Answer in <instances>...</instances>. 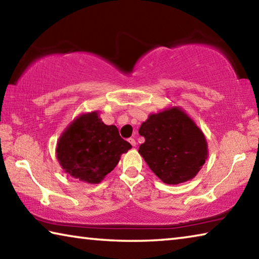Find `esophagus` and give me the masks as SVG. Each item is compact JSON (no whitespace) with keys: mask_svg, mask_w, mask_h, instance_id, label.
Here are the masks:
<instances>
[{"mask_svg":"<svg viewBox=\"0 0 259 259\" xmlns=\"http://www.w3.org/2000/svg\"><path fill=\"white\" fill-rule=\"evenodd\" d=\"M129 143H130L131 145H133L134 147L136 146V144H137V143H136V140H135L134 138H129Z\"/></svg>","mask_w":259,"mask_h":259,"instance_id":"esophagus-1","label":"esophagus"}]
</instances>
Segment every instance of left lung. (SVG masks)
I'll return each mask as SVG.
<instances>
[{
	"mask_svg": "<svg viewBox=\"0 0 259 259\" xmlns=\"http://www.w3.org/2000/svg\"><path fill=\"white\" fill-rule=\"evenodd\" d=\"M139 154L162 182L177 185L194 178L208 157L202 131L179 107L151 114L139 128Z\"/></svg>",
	"mask_w": 259,
	"mask_h": 259,
	"instance_id": "8db88e82",
	"label": "left lung"
}]
</instances>
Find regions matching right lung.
Returning a JSON list of instances; mask_svg holds the SVG:
<instances>
[{
  "mask_svg": "<svg viewBox=\"0 0 259 259\" xmlns=\"http://www.w3.org/2000/svg\"><path fill=\"white\" fill-rule=\"evenodd\" d=\"M130 148L115 125H106L97 112H91L76 117L61 134L57 143V159L73 178L98 184Z\"/></svg>",
  "mask_w": 259,
  "mask_h": 259,
  "instance_id": "right-lung-1",
  "label": "right lung"
}]
</instances>
